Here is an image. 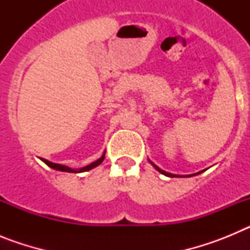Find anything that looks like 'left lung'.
I'll use <instances>...</instances> for the list:
<instances>
[{
	"mask_svg": "<svg viewBox=\"0 0 250 250\" xmlns=\"http://www.w3.org/2000/svg\"><path fill=\"white\" fill-rule=\"evenodd\" d=\"M150 161V160H149ZM150 164L152 165V167H155L156 170H158L159 173H161L163 174V175H165V176H169V178H174V176H178V175H175V174H171V173H167V171H165V170H163V169H160V167H156L155 164H154V163H152V161H150ZM203 171H204V170H202V171H199V173H196V174H193V175H198V174H200V173H203ZM193 175H188V176H193Z\"/></svg>",
	"mask_w": 250,
	"mask_h": 250,
	"instance_id": "obj_1",
	"label": "left lung"
}]
</instances>
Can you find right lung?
<instances>
[{"instance_id": "right-lung-1", "label": "right lung", "mask_w": 250, "mask_h": 250, "mask_svg": "<svg viewBox=\"0 0 250 250\" xmlns=\"http://www.w3.org/2000/svg\"><path fill=\"white\" fill-rule=\"evenodd\" d=\"M104 159H105V151H104V154L101 155V158H99L98 160L94 161V163H91L90 165H86V167H80V169H72V167H66V165L56 164V163H52V161H48V160H46V159H42V158H41V160H42L43 163L47 165V167H50L51 169L59 170V171H66V173H83V171H89V170L94 169V167H96L98 165H100L101 163L104 161Z\"/></svg>"}]
</instances>
